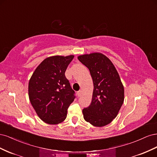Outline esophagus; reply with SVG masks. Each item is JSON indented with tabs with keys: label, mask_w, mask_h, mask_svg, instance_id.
Returning a JSON list of instances; mask_svg holds the SVG:
<instances>
[{
	"label": "esophagus",
	"mask_w": 157,
	"mask_h": 157,
	"mask_svg": "<svg viewBox=\"0 0 157 157\" xmlns=\"http://www.w3.org/2000/svg\"><path fill=\"white\" fill-rule=\"evenodd\" d=\"M81 94H82V91H81V90H79V91L77 92V95H78V97H80V96H81Z\"/></svg>",
	"instance_id": "34e87169"
}]
</instances>
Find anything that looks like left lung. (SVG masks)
<instances>
[{"mask_svg": "<svg viewBox=\"0 0 157 157\" xmlns=\"http://www.w3.org/2000/svg\"><path fill=\"white\" fill-rule=\"evenodd\" d=\"M78 59L89 69L94 83L92 102L82 110L84 118L94 126H104L117 116L124 102L120 77L111 60L101 53L82 55Z\"/></svg>", "mask_w": 157, "mask_h": 157, "instance_id": "8db88e82", "label": "left lung"}]
</instances>
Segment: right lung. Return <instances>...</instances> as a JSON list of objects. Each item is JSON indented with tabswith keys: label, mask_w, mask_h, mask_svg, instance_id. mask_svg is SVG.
<instances>
[{
	"label": "right lung",
	"mask_w": 157,
	"mask_h": 157,
	"mask_svg": "<svg viewBox=\"0 0 157 157\" xmlns=\"http://www.w3.org/2000/svg\"><path fill=\"white\" fill-rule=\"evenodd\" d=\"M74 56L47 58L38 66L29 82L32 106L42 121L57 124L67 117V109L75 92L65 73Z\"/></svg>",
	"instance_id": "obj_1"
}]
</instances>
